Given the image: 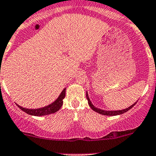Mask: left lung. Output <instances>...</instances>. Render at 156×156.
<instances>
[{
  "instance_id": "obj_1",
  "label": "left lung",
  "mask_w": 156,
  "mask_h": 156,
  "mask_svg": "<svg viewBox=\"0 0 156 156\" xmlns=\"http://www.w3.org/2000/svg\"><path fill=\"white\" fill-rule=\"evenodd\" d=\"M87 101H88V104L89 105H90V107H91L92 109H93L95 112H98V113L101 114V115H109V116H113V115H121L123 113H124V112H127L128 110H129V109L133 108V107H134L135 105H136V104L137 102H136L135 104H133V105H131L130 107H129L128 108L126 109H122V110H116V111H107V110H103V109H101L99 108H97V107H95V106L93 105V104H92V102L90 101V98L88 96V94H87Z\"/></svg>"
}]
</instances>
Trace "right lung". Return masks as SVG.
Returning a JSON list of instances; mask_svg holds the SVG:
<instances>
[{"instance_id":"obj_1","label":"right lung","mask_w":156,"mask_h":156,"mask_svg":"<svg viewBox=\"0 0 156 156\" xmlns=\"http://www.w3.org/2000/svg\"><path fill=\"white\" fill-rule=\"evenodd\" d=\"M65 93H66V88L64 89L62 92H61V95L52 104H49V105L47 106V107H42V108L39 109H26L23 107H20V106L18 105L19 108L21 109L22 111L25 112L26 113L31 115H35V116H42V115H47L52 114L58 111L61 109V106L63 105V99L65 98Z\"/></svg>"}]
</instances>
